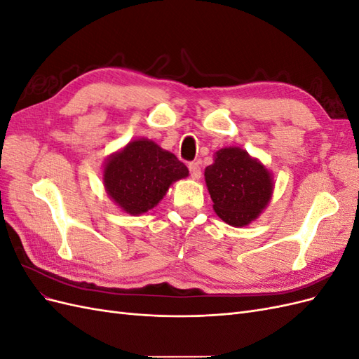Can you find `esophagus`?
<instances>
[{
  "label": "esophagus",
  "instance_id": "esophagus-1",
  "mask_svg": "<svg viewBox=\"0 0 359 359\" xmlns=\"http://www.w3.org/2000/svg\"><path fill=\"white\" fill-rule=\"evenodd\" d=\"M189 170H190V175H191L193 180H199V178H201L202 172H201L199 161H191V163H189Z\"/></svg>",
  "mask_w": 359,
  "mask_h": 359
}]
</instances>
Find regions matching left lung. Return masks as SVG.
Returning a JSON list of instances; mask_svg holds the SVG:
<instances>
[{"label":"left lung","mask_w":359,"mask_h":359,"mask_svg":"<svg viewBox=\"0 0 359 359\" xmlns=\"http://www.w3.org/2000/svg\"><path fill=\"white\" fill-rule=\"evenodd\" d=\"M205 181L215 214L232 226L255 220L273 193L266 168L240 148L217 151L214 163L205 169Z\"/></svg>","instance_id":"left-lung-1"}]
</instances>
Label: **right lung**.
Wrapping results in <instances>:
<instances>
[{"instance_id": "right-lung-1", "label": "right lung", "mask_w": 359, "mask_h": 359, "mask_svg": "<svg viewBox=\"0 0 359 359\" xmlns=\"http://www.w3.org/2000/svg\"><path fill=\"white\" fill-rule=\"evenodd\" d=\"M187 175V166L172 153L139 139L107 160L104 187L126 212L137 215L154 208L170 184Z\"/></svg>"}]
</instances>
